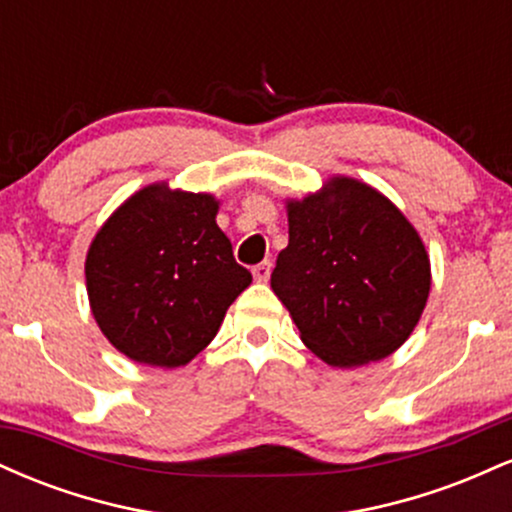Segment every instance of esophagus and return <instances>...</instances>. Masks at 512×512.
Listing matches in <instances>:
<instances>
[{"mask_svg": "<svg viewBox=\"0 0 512 512\" xmlns=\"http://www.w3.org/2000/svg\"><path fill=\"white\" fill-rule=\"evenodd\" d=\"M269 274H272V262H260L257 267H252V276H255V281H269Z\"/></svg>", "mask_w": 512, "mask_h": 512, "instance_id": "esophagus-1", "label": "esophagus"}]
</instances>
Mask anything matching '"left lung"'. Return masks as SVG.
<instances>
[{"label":"left lung","mask_w":512,"mask_h":512,"mask_svg":"<svg viewBox=\"0 0 512 512\" xmlns=\"http://www.w3.org/2000/svg\"><path fill=\"white\" fill-rule=\"evenodd\" d=\"M289 245L272 291L303 344L337 368L390 356L409 339L431 291L424 240L378 190L337 175L289 199Z\"/></svg>","instance_id":"obj_1"}]
</instances>
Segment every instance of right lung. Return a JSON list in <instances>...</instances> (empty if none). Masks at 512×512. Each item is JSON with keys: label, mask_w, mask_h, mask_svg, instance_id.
Here are the masks:
<instances>
[{"label": "right lung", "mask_w": 512, "mask_h": 512, "mask_svg": "<svg viewBox=\"0 0 512 512\" xmlns=\"http://www.w3.org/2000/svg\"><path fill=\"white\" fill-rule=\"evenodd\" d=\"M207 192L154 182L113 211L86 255L91 313L108 342L146 366L190 363L252 274L216 226Z\"/></svg>", "instance_id": "add662e5"}]
</instances>
